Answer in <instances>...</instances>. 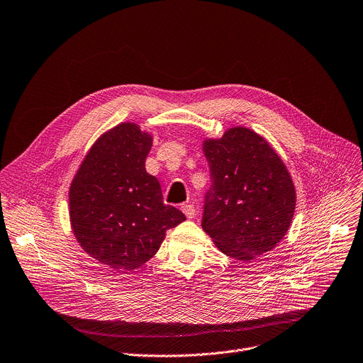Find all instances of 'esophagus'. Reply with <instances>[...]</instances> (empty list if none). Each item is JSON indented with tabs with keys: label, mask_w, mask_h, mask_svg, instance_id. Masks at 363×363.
<instances>
[{
	"label": "esophagus",
	"mask_w": 363,
	"mask_h": 363,
	"mask_svg": "<svg viewBox=\"0 0 363 363\" xmlns=\"http://www.w3.org/2000/svg\"><path fill=\"white\" fill-rule=\"evenodd\" d=\"M181 208H182V212L185 213V216L189 218V219H192L196 215V209H195V206L192 203H185Z\"/></svg>",
	"instance_id": "esophagus-1"
}]
</instances>
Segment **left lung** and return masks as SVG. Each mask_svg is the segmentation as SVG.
Wrapping results in <instances>:
<instances>
[{
  "mask_svg": "<svg viewBox=\"0 0 363 363\" xmlns=\"http://www.w3.org/2000/svg\"><path fill=\"white\" fill-rule=\"evenodd\" d=\"M212 185L202 229L225 255L251 261L272 251L288 232L296 205L292 178L268 141L232 127L202 144Z\"/></svg>",
  "mask_w": 363,
  "mask_h": 363,
  "instance_id": "1",
  "label": "left lung"
}]
</instances>
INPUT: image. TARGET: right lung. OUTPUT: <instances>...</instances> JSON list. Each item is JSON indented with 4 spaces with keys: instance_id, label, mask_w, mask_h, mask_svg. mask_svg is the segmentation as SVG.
<instances>
[{
    "instance_id": "1",
    "label": "right lung",
    "mask_w": 363,
    "mask_h": 363,
    "mask_svg": "<svg viewBox=\"0 0 363 363\" xmlns=\"http://www.w3.org/2000/svg\"><path fill=\"white\" fill-rule=\"evenodd\" d=\"M152 137L135 123L102 134L69 186V220L81 248L118 272L138 269L160 250L165 232L185 215L162 201L145 169Z\"/></svg>"
}]
</instances>
